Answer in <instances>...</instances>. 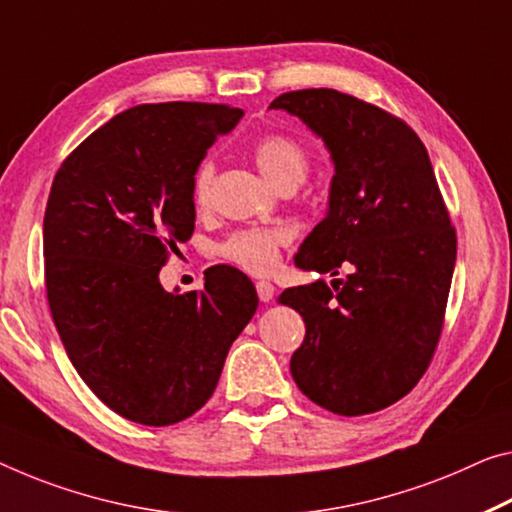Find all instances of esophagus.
<instances>
[{"label": "esophagus", "mask_w": 512, "mask_h": 512, "mask_svg": "<svg viewBox=\"0 0 512 512\" xmlns=\"http://www.w3.org/2000/svg\"><path fill=\"white\" fill-rule=\"evenodd\" d=\"M256 293L261 302H272L274 297V286L270 281H256Z\"/></svg>", "instance_id": "34e87169"}]
</instances>
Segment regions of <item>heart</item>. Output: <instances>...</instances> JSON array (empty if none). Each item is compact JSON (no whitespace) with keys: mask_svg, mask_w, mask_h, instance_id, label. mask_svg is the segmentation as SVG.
<instances>
[{"mask_svg":"<svg viewBox=\"0 0 512 512\" xmlns=\"http://www.w3.org/2000/svg\"><path fill=\"white\" fill-rule=\"evenodd\" d=\"M254 160L261 174L270 180L274 187L300 185L306 169H309V155H306L300 141L272 132L263 135L254 144ZM215 180V162L203 160L194 171L192 194L196 206H206ZM290 235L281 226H256V229H240L231 233L222 245L219 254L226 261L242 267V270L263 274L270 272L279 261V249L286 247Z\"/></svg>","mask_w":512,"mask_h":512,"instance_id":"1","label":"heart"}]
</instances>
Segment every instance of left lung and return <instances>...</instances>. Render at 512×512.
<instances>
[{"mask_svg":"<svg viewBox=\"0 0 512 512\" xmlns=\"http://www.w3.org/2000/svg\"><path fill=\"white\" fill-rule=\"evenodd\" d=\"M325 141L334 178L322 222L295 265L348 279L288 288L304 318L290 373L306 398L341 416L384 410L410 393L435 355L455 267V229L423 141L405 121L348 93H281Z\"/></svg>","mask_w":512,"mask_h":512,"instance_id":"obj_1","label":"left lung"}]
</instances>
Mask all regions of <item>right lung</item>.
<instances>
[{
    "label": "right lung",
    "mask_w": 512,
    "mask_h": 512,
    "mask_svg": "<svg viewBox=\"0 0 512 512\" xmlns=\"http://www.w3.org/2000/svg\"><path fill=\"white\" fill-rule=\"evenodd\" d=\"M242 114L208 102L132 107L54 176L43 219L52 320L75 371L123 419L171 426L201 410L256 313V290L233 267L217 265L185 295L160 283L194 233V171Z\"/></svg>",
    "instance_id": "right-lung-1"
}]
</instances>
